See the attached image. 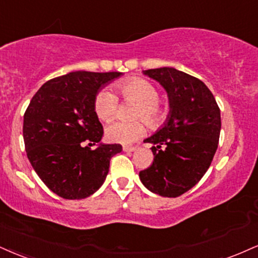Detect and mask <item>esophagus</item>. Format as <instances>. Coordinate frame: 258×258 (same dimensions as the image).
<instances>
[{
  "label": "esophagus",
  "mask_w": 258,
  "mask_h": 258,
  "mask_svg": "<svg viewBox=\"0 0 258 258\" xmlns=\"http://www.w3.org/2000/svg\"><path fill=\"white\" fill-rule=\"evenodd\" d=\"M138 147H136V145H123V151H126V153H132V151L137 150Z\"/></svg>",
  "instance_id": "34e87169"
}]
</instances>
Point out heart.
<instances>
[{
    "mask_svg": "<svg viewBox=\"0 0 258 258\" xmlns=\"http://www.w3.org/2000/svg\"><path fill=\"white\" fill-rule=\"evenodd\" d=\"M125 102L137 104L133 117L143 119L150 127H159L166 119L167 111L159 103V90L153 83L143 78H127L114 85ZM119 101L110 90H102L95 97V113L99 120L108 121L115 115ZM145 128L142 121H114L105 128V137L110 143L131 144L141 138Z\"/></svg>",
    "mask_w": 258,
    "mask_h": 258,
    "instance_id": "b5f03b06",
    "label": "heart"
}]
</instances>
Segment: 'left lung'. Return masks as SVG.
I'll use <instances>...</instances> for the list:
<instances>
[{
	"label": "left lung",
	"mask_w": 258,
	"mask_h": 258,
	"mask_svg": "<svg viewBox=\"0 0 258 258\" xmlns=\"http://www.w3.org/2000/svg\"><path fill=\"white\" fill-rule=\"evenodd\" d=\"M168 95L169 114L151 143L154 162L139 172L143 185L162 197H178L206 174L216 153L221 115L202 80L172 67L143 71Z\"/></svg>",
	"instance_id": "obj_1"
}]
</instances>
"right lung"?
I'll return each mask as SVG.
<instances>
[{"label":"right lung","mask_w":258,"mask_h":258,"mask_svg":"<svg viewBox=\"0 0 258 258\" xmlns=\"http://www.w3.org/2000/svg\"><path fill=\"white\" fill-rule=\"evenodd\" d=\"M120 72L78 71L48 80L31 99L24 114V142L27 157L46 187L64 200H83L101 187L110 159L120 144H102L103 127L94 102L104 84Z\"/></svg>","instance_id":"1"}]
</instances>
